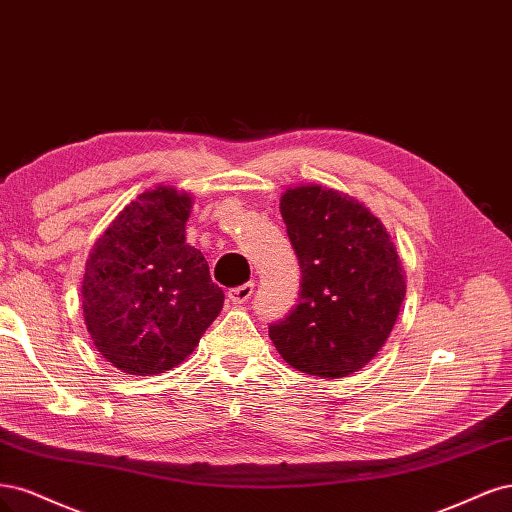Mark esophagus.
<instances>
[{"label": "esophagus", "instance_id": "obj_1", "mask_svg": "<svg viewBox=\"0 0 512 512\" xmlns=\"http://www.w3.org/2000/svg\"><path fill=\"white\" fill-rule=\"evenodd\" d=\"M253 289H255V283H244L240 287L229 289L227 291V300L232 302V304H244L253 295Z\"/></svg>", "mask_w": 512, "mask_h": 512}]
</instances>
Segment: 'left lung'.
I'll list each match as a JSON object with an SVG mask.
<instances>
[{
  "label": "left lung",
  "instance_id": "8db88e82",
  "mask_svg": "<svg viewBox=\"0 0 512 512\" xmlns=\"http://www.w3.org/2000/svg\"><path fill=\"white\" fill-rule=\"evenodd\" d=\"M280 214L300 261V304L270 325L295 370L342 378L383 349L406 295L402 261L383 223L353 197L319 185L287 189Z\"/></svg>",
  "mask_w": 512,
  "mask_h": 512
}]
</instances>
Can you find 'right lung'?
<instances>
[{
	"label": "right lung",
	"instance_id": "obj_1",
	"mask_svg": "<svg viewBox=\"0 0 512 512\" xmlns=\"http://www.w3.org/2000/svg\"><path fill=\"white\" fill-rule=\"evenodd\" d=\"M193 197L155 187L127 204L97 238L82 278V315L100 355L127 374L183 364L225 293L185 242Z\"/></svg>",
	"mask_w": 512,
	"mask_h": 512
}]
</instances>
